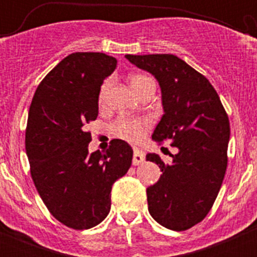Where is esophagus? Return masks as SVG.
Wrapping results in <instances>:
<instances>
[{"instance_id":"34e87169","label":"esophagus","mask_w":257,"mask_h":257,"mask_svg":"<svg viewBox=\"0 0 257 257\" xmlns=\"http://www.w3.org/2000/svg\"><path fill=\"white\" fill-rule=\"evenodd\" d=\"M145 154L143 150L139 148H134V154H133V165H139L144 162Z\"/></svg>"}]
</instances>
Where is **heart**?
<instances>
[{"label":"heart","mask_w":257,"mask_h":257,"mask_svg":"<svg viewBox=\"0 0 257 257\" xmlns=\"http://www.w3.org/2000/svg\"><path fill=\"white\" fill-rule=\"evenodd\" d=\"M152 78L144 74H132L129 77V83H131L132 88H133L136 92H138L144 84H147L148 82H152ZM110 85V80H105L103 83L102 88H100L99 92V103L102 104L104 102L105 94H107V90ZM147 123L144 120H139V119H129V118H121L116 119L115 123L113 124V132L116 137L121 139H125L128 142H138L141 141L144 137V131Z\"/></svg>","instance_id":"b5f03b06"}]
</instances>
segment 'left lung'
Masks as SVG:
<instances>
[{
    "instance_id": "left-lung-1",
    "label": "left lung",
    "mask_w": 257,
    "mask_h": 257,
    "mask_svg": "<svg viewBox=\"0 0 257 257\" xmlns=\"http://www.w3.org/2000/svg\"><path fill=\"white\" fill-rule=\"evenodd\" d=\"M131 63L155 77L164 114L152 138L172 142V164L155 153L147 160L163 174L147 189L153 219L175 231L190 229L211 209L227 167L230 123L216 90L203 74L174 54H126Z\"/></svg>"
}]
</instances>
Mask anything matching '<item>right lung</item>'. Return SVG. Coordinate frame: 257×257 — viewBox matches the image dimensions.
I'll return each instance as SVG.
<instances>
[{"label":"right lung","instance_id":"right-lung-1","mask_svg":"<svg viewBox=\"0 0 257 257\" xmlns=\"http://www.w3.org/2000/svg\"><path fill=\"white\" fill-rule=\"evenodd\" d=\"M116 59L99 52H76L62 59L38 85L26 129V152L38 194L66 226L90 229L110 210L114 181L126 174L133 149L120 139L89 154L85 124L98 116L103 80Z\"/></svg>","mask_w":257,"mask_h":257}]
</instances>
